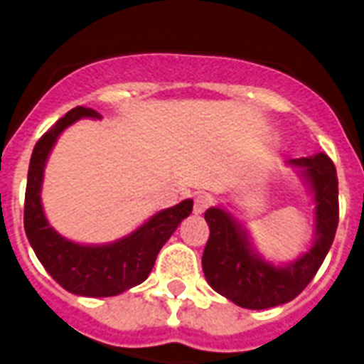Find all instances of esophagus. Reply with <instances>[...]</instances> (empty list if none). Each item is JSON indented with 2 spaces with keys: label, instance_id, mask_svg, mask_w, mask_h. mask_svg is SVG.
Listing matches in <instances>:
<instances>
[{
  "label": "esophagus",
  "instance_id": "34e87169",
  "mask_svg": "<svg viewBox=\"0 0 364 364\" xmlns=\"http://www.w3.org/2000/svg\"><path fill=\"white\" fill-rule=\"evenodd\" d=\"M213 200L214 198L210 197V195H206V193L197 195V197H195V206H193L195 214H203L206 208H210V206H213Z\"/></svg>",
  "mask_w": 364,
  "mask_h": 364
}]
</instances>
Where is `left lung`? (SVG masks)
I'll use <instances>...</instances> for the list:
<instances>
[{"mask_svg":"<svg viewBox=\"0 0 364 364\" xmlns=\"http://www.w3.org/2000/svg\"><path fill=\"white\" fill-rule=\"evenodd\" d=\"M302 169L316 200L314 245L284 267L271 265L253 252L244 226L226 210L213 206L205 213L210 236L203 253L208 284L234 304L265 310L296 298L318 273L336 237L339 222L337 171L326 154L290 159Z\"/></svg>","mask_w":364,"mask_h":364,"instance_id":"obj_1","label":"left lung"}]
</instances>
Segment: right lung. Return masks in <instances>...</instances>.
Masks as SVG:
<instances>
[{"mask_svg": "<svg viewBox=\"0 0 364 364\" xmlns=\"http://www.w3.org/2000/svg\"><path fill=\"white\" fill-rule=\"evenodd\" d=\"M83 117L101 119L93 109L75 107L36 142L25 191V232L38 261L62 289L80 296H117L148 279L159 250L193 210V200L187 198L171 208L159 210L132 234L112 244L82 245L60 236L43 213L41 187L44 166L62 130Z\"/></svg>", "mask_w": 364, "mask_h": 364, "instance_id": "obj_1", "label": "right lung"}]
</instances>
